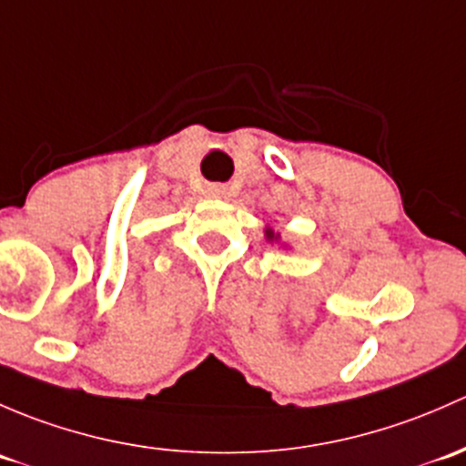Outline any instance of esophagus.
<instances>
[{
	"instance_id": "1",
	"label": "esophagus",
	"mask_w": 466,
	"mask_h": 466,
	"mask_svg": "<svg viewBox=\"0 0 466 466\" xmlns=\"http://www.w3.org/2000/svg\"><path fill=\"white\" fill-rule=\"evenodd\" d=\"M210 195H213V198H224L227 190H224V186H213V188H210Z\"/></svg>"
}]
</instances>
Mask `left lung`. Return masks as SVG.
Listing matches in <instances>:
<instances>
[{
  "instance_id": "1",
  "label": "left lung",
  "mask_w": 466,
  "mask_h": 466,
  "mask_svg": "<svg viewBox=\"0 0 466 466\" xmlns=\"http://www.w3.org/2000/svg\"><path fill=\"white\" fill-rule=\"evenodd\" d=\"M265 238H267V242H271V244L276 242V244H280L282 248H287V242H282L280 233H276V231H273L271 227H267V228H265Z\"/></svg>"
}]
</instances>
